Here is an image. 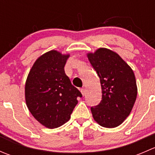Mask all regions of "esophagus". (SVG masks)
Here are the masks:
<instances>
[{"mask_svg": "<svg viewBox=\"0 0 155 155\" xmlns=\"http://www.w3.org/2000/svg\"><path fill=\"white\" fill-rule=\"evenodd\" d=\"M80 91H81V93H82V94L84 96V95L85 94V87H82V88L80 89Z\"/></svg>", "mask_w": 155, "mask_h": 155, "instance_id": "obj_1", "label": "esophagus"}]
</instances>
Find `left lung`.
<instances>
[{
    "label": "left lung",
    "mask_w": 155,
    "mask_h": 155,
    "mask_svg": "<svg viewBox=\"0 0 155 155\" xmlns=\"http://www.w3.org/2000/svg\"><path fill=\"white\" fill-rule=\"evenodd\" d=\"M91 64L99 76L102 100L91 108L93 118L101 126H119L130 115L137 96L135 75L130 67L113 51L100 48L88 53Z\"/></svg>",
    "instance_id": "left-lung-1"
}]
</instances>
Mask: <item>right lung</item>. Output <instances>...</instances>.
I'll use <instances>...</instances> for the list:
<instances>
[{"mask_svg":"<svg viewBox=\"0 0 155 155\" xmlns=\"http://www.w3.org/2000/svg\"><path fill=\"white\" fill-rule=\"evenodd\" d=\"M69 54L55 50L45 53L31 68L25 83V101L33 116L53 129L70 118L81 92L71 84L64 72Z\"/></svg>","mask_w":155,"mask_h":155,"instance_id":"1","label":"right lung"}]
</instances>
